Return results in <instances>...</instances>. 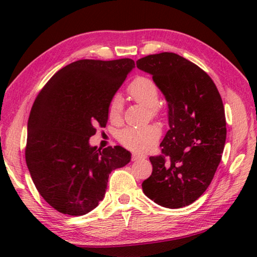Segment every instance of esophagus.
Segmentation results:
<instances>
[{
    "mask_svg": "<svg viewBox=\"0 0 257 257\" xmlns=\"http://www.w3.org/2000/svg\"><path fill=\"white\" fill-rule=\"evenodd\" d=\"M145 158H146L145 155H141V154L134 153L133 156H132V160H133V161H138V160H143V159H145Z\"/></svg>",
    "mask_w": 257,
    "mask_h": 257,
    "instance_id": "1",
    "label": "esophagus"
}]
</instances>
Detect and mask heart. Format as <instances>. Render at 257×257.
<instances>
[{
  "label": "heart",
  "mask_w": 257,
  "mask_h": 257,
  "mask_svg": "<svg viewBox=\"0 0 257 257\" xmlns=\"http://www.w3.org/2000/svg\"><path fill=\"white\" fill-rule=\"evenodd\" d=\"M128 93L135 101L149 107L152 116H158L160 114V110L156 105L159 103V89L150 78L137 77L129 85ZM107 115L111 122H120L122 116V99L119 95H115L111 99L107 107ZM160 137V128L154 124H149L144 127H128L121 130L119 142L125 149L137 153H144L158 144Z\"/></svg>",
  "instance_id": "obj_1"
}]
</instances>
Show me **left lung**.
<instances>
[{"label": "left lung", "mask_w": 257, "mask_h": 257, "mask_svg": "<svg viewBox=\"0 0 257 257\" xmlns=\"http://www.w3.org/2000/svg\"><path fill=\"white\" fill-rule=\"evenodd\" d=\"M168 103L169 130L162 155L151 156L153 171L143 191L168 208L190 205L210 186L222 158L227 128L222 99L205 71L176 53L137 61Z\"/></svg>", "instance_id": "8db88e82"}]
</instances>
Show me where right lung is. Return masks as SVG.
<instances>
[{
  "instance_id": "obj_1",
  "label": "right lung",
  "mask_w": 257,
  "mask_h": 257,
  "mask_svg": "<svg viewBox=\"0 0 257 257\" xmlns=\"http://www.w3.org/2000/svg\"><path fill=\"white\" fill-rule=\"evenodd\" d=\"M135 68L132 59L79 60L37 95L27 125L26 163L41 196L63 214L84 215L105 195L108 175L132 160L121 146H90L105 127L111 99Z\"/></svg>"
}]
</instances>
